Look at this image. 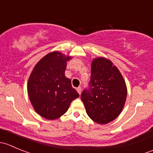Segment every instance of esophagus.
I'll use <instances>...</instances> for the list:
<instances>
[{
  "mask_svg": "<svg viewBox=\"0 0 153 153\" xmlns=\"http://www.w3.org/2000/svg\"><path fill=\"white\" fill-rule=\"evenodd\" d=\"M76 89H77V91H78V93H79V95H81V87H78Z\"/></svg>",
  "mask_w": 153,
  "mask_h": 153,
  "instance_id": "34e87169",
  "label": "esophagus"
}]
</instances>
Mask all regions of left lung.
<instances>
[{"instance_id": "8db88e82", "label": "left lung", "mask_w": 153, "mask_h": 153, "mask_svg": "<svg viewBox=\"0 0 153 153\" xmlns=\"http://www.w3.org/2000/svg\"><path fill=\"white\" fill-rule=\"evenodd\" d=\"M126 95V83L118 68L106 58H95L89 88L81 95L89 118L100 124L115 120L124 108Z\"/></svg>"}]
</instances>
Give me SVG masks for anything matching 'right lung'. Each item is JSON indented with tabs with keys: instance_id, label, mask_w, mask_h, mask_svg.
Instances as JSON below:
<instances>
[{
	"instance_id": "add662e5",
	"label": "right lung",
	"mask_w": 153,
	"mask_h": 153,
	"mask_svg": "<svg viewBox=\"0 0 153 153\" xmlns=\"http://www.w3.org/2000/svg\"><path fill=\"white\" fill-rule=\"evenodd\" d=\"M72 58L52 52L35 66L28 81L27 90L32 106L43 118L55 120L67 111L71 102L79 97L65 76L67 61Z\"/></svg>"
}]
</instances>
